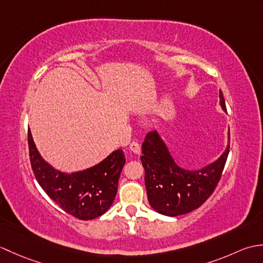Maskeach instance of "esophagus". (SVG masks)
<instances>
[{"mask_svg": "<svg viewBox=\"0 0 263 263\" xmlns=\"http://www.w3.org/2000/svg\"><path fill=\"white\" fill-rule=\"evenodd\" d=\"M130 150L131 152H133L135 154H140L141 153V148H140V144H139L138 141H133L131 142L130 144Z\"/></svg>", "mask_w": 263, "mask_h": 263, "instance_id": "34e87169", "label": "esophagus"}]
</instances>
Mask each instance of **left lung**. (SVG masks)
<instances>
[{
  "instance_id": "left-lung-1",
  "label": "left lung",
  "mask_w": 263,
  "mask_h": 263,
  "mask_svg": "<svg viewBox=\"0 0 263 263\" xmlns=\"http://www.w3.org/2000/svg\"><path fill=\"white\" fill-rule=\"evenodd\" d=\"M219 104L226 111L221 91ZM228 153L230 143L215 161L198 170H187L176 164L157 130L149 132L142 143L141 161L150 205L159 214L170 217L185 215L199 208L219 182Z\"/></svg>"
}]
</instances>
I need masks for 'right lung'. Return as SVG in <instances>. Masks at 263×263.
Returning <instances> with one entry per match:
<instances>
[{
  "mask_svg": "<svg viewBox=\"0 0 263 263\" xmlns=\"http://www.w3.org/2000/svg\"><path fill=\"white\" fill-rule=\"evenodd\" d=\"M28 144L37 182L65 212L81 220H90L104 215L110 208L125 164L121 149L92 167L66 173L57 170L42 157L30 130L28 131Z\"/></svg>",
  "mask_w": 263,
  "mask_h": 263,
  "instance_id": "add662e5",
  "label": "right lung"
}]
</instances>
